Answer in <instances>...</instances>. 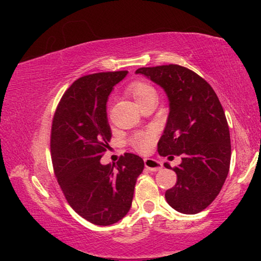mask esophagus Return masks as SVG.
<instances>
[{"mask_svg": "<svg viewBox=\"0 0 261 261\" xmlns=\"http://www.w3.org/2000/svg\"><path fill=\"white\" fill-rule=\"evenodd\" d=\"M144 162H145V167H146L149 171H158L162 168L161 162H159L158 160H154V159H149V158L145 159Z\"/></svg>", "mask_w": 261, "mask_h": 261, "instance_id": "esophagus-1", "label": "esophagus"}]
</instances>
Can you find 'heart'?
Instances as JSON below:
<instances>
[{"instance_id":"b5f03b06","label":"heart","mask_w":261,"mask_h":261,"mask_svg":"<svg viewBox=\"0 0 261 261\" xmlns=\"http://www.w3.org/2000/svg\"><path fill=\"white\" fill-rule=\"evenodd\" d=\"M127 93L135 99L137 103H140L141 101L149 98V96L155 95L154 88L148 85L147 83L144 82H135L127 87ZM154 144V135L152 132H146V134H139L135 136L132 139V145L136 151L140 153H147L152 148Z\"/></svg>"}]
</instances>
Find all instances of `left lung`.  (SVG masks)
Here are the masks:
<instances>
[{"label":"left lung","instance_id":"1","mask_svg":"<svg viewBox=\"0 0 261 261\" xmlns=\"http://www.w3.org/2000/svg\"><path fill=\"white\" fill-rule=\"evenodd\" d=\"M136 73L160 85L169 100L158 152L170 160L180 155L182 162L173 168L177 182L166 191V200L179 213H199L220 193L230 167V134L218 95L199 74L177 64L140 68Z\"/></svg>","mask_w":261,"mask_h":261}]
</instances>
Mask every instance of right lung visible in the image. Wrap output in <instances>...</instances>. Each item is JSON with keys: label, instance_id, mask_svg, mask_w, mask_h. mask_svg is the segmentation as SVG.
<instances>
[{"label": "right lung", "instance_id": "obj_1", "mask_svg": "<svg viewBox=\"0 0 261 261\" xmlns=\"http://www.w3.org/2000/svg\"><path fill=\"white\" fill-rule=\"evenodd\" d=\"M127 71L81 77L62 96L53 117L50 154L62 192L73 211L96 226H109L129 212L144 161L132 153L101 165L112 131L106 103Z\"/></svg>", "mask_w": 261, "mask_h": 261}]
</instances>
